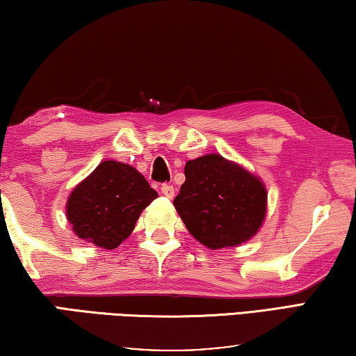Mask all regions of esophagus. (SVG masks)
Returning <instances> with one entry per match:
<instances>
[{
  "label": "esophagus",
  "mask_w": 356,
  "mask_h": 356,
  "mask_svg": "<svg viewBox=\"0 0 356 356\" xmlns=\"http://www.w3.org/2000/svg\"><path fill=\"white\" fill-rule=\"evenodd\" d=\"M161 193L166 196V198H174V187L172 185H169V184H163L161 185Z\"/></svg>",
  "instance_id": "1"
}]
</instances>
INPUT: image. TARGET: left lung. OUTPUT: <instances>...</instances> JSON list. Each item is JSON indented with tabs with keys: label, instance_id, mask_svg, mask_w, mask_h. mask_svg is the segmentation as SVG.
<instances>
[{
	"label": "left lung",
	"instance_id": "obj_1",
	"mask_svg": "<svg viewBox=\"0 0 356 356\" xmlns=\"http://www.w3.org/2000/svg\"><path fill=\"white\" fill-rule=\"evenodd\" d=\"M184 172L174 207L196 241L218 250L258 233L268 201L261 179L217 154L187 161Z\"/></svg>",
	"mask_w": 356,
	"mask_h": 356
}]
</instances>
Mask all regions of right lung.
Here are the masks:
<instances>
[{
    "mask_svg": "<svg viewBox=\"0 0 356 356\" xmlns=\"http://www.w3.org/2000/svg\"><path fill=\"white\" fill-rule=\"evenodd\" d=\"M155 198L156 191L133 166L106 160L71 191L66 217L79 239L111 250L131 234Z\"/></svg>",
    "mask_w": 356,
    "mask_h": 356,
    "instance_id": "1",
    "label": "right lung"
}]
</instances>
